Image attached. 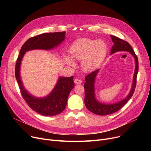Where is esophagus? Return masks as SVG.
Instances as JSON below:
<instances>
[{
	"instance_id": "1",
	"label": "esophagus",
	"mask_w": 151,
	"mask_h": 151,
	"mask_svg": "<svg viewBox=\"0 0 151 151\" xmlns=\"http://www.w3.org/2000/svg\"><path fill=\"white\" fill-rule=\"evenodd\" d=\"M74 82L76 84H81L82 83V81L81 80H80V79H78V78H76L75 80H74Z\"/></svg>"
}]
</instances>
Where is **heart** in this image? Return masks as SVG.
Wrapping results in <instances>:
<instances>
[{
    "instance_id": "b5f03b06",
    "label": "heart",
    "mask_w": 151,
    "mask_h": 151,
    "mask_svg": "<svg viewBox=\"0 0 151 151\" xmlns=\"http://www.w3.org/2000/svg\"><path fill=\"white\" fill-rule=\"evenodd\" d=\"M70 53L74 59L81 61V67L86 72L96 70L105 59L107 46L103 40L80 38L73 42L70 47ZM69 55L63 56L70 66L75 65V60Z\"/></svg>"
}]
</instances>
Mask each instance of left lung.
Instances as JSON below:
<instances>
[{"label": "left lung", "instance_id": "8db88e82", "mask_svg": "<svg viewBox=\"0 0 151 151\" xmlns=\"http://www.w3.org/2000/svg\"><path fill=\"white\" fill-rule=\"evenodd\" d=\"M110 37L111 38L112 41L114 43L111 47V55L119 51H127L130 52L134 59L135 70H134L133 75L131 90L127 95V96L120 101L111 104H104V103L99 101L96 99V92H95V83H96V79L99 72L100 69L93 71V72L85 77L86 83L84 84L85 89V105L87 109L90 111L91 112L100 116H106L117 111L130 99L134 92V90H135L137 77L138 71V59L130 45L127 42H125L117 37L113 35H110Z\"/></svg>", "mask_w": 151, "mask_h": 151}]
</instances>
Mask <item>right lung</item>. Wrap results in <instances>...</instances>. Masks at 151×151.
<instances>
[{"mask_svg": "<svg viewBox=\"0 0 151 151\" xmlns=\"http://www.w3.org/2000/svg\"><path fill=\"white\" fill-rule=\"evenodd\" d=\"M65 38V32L46 33L32 37L22 46L15 67V76L21 93L30 108L37 113L45 116H53L65 109L70 91L74 88L73 76L58 78L52 91L43 97L32 96L24 86L20 75L22 58L27 51L34 50H51L59 46Z\"/></svg>", "mask_w": 151, "mask_h": 151, "instance_id": "add662e5", "label": "right lung"}]
</instances>
